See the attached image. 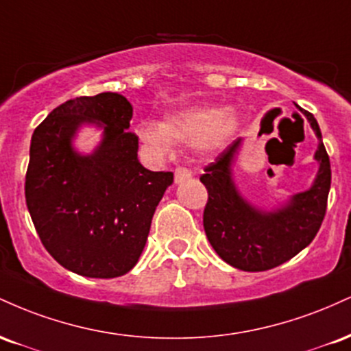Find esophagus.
Listing matches in <instances>:
<instances>
[{
  "mask_svg": "<svg viewBox=\"0 0 351 351\" xmlns=\"http://www.w3.org/2000/svg\"><path fill=\"white\" fill-rule=\"evenodd\" d=\"M189 178H191V170H188V168H184V167H176V170H175L176 183H183V181H186Z\"/></svg>",
  "mask_w": 351,
  "mask_h": 351,
  "instance_id": "esophagus-1",
  "label": "esophagus"
}]
</instances>
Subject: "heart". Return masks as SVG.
I'll return each mask as SVG.
<instances>
[{
	"mask_svg": "<svg viewBox=\"0 0 351 351\" xmlns=\"http://www.w3.org/2000/svg\"><path fill=\"white\" fill-rule=\"evenodd\" d=\"M237 128V117L232 110L215 107H193L168 115L162 123L145 122L138 135L155 150L168 152L171 143L198 145L204 152L224 147Z\"/></svg>",
	"mask_w": 351,
	"mask_h": 351,
	"instance_id": "heart-1",
	"label": "heart"
}]
</instances>
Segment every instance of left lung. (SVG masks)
Instances as JSON below:
<instances>
[{
    "mask_svg": "<svg viewBox=\"0 0 351 351\" xmlns=\"http://www.w3.org/2000/svg\"><path fill=\"white\" fill-rule=\"evenodd\" d=\"M300 110L318 138L315 160L320 167L307 191L297 193L289 203L271 213L259 211L247 203L237 191L231 173L243 138L234 140L219 153L199 178L208 189L203 213L208 241L224 263L241 271H269L287 263L312 243L325 217L332 183L330 160L315 117L304 108Z\"/></svg>",
    "mask_w": 351,
    "mask_h": 351,
    "instance_id": "obj_1",
    "label": "left lung"
}]
</instances>
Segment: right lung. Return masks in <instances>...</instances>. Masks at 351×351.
Instances as JSON below:
<instances>
[{
    "mask_svg": "<svg viewBox=\"0 0 351 351\" xmlns=\"http://www.w3.org/2000/svg\"><path fill=\"white\" fill-rule=\"evenodd\" d=\"M132 115V104L115 92L75 97L56 107L31 138L24 184L31 219L47 252L79 276L112 279L134 269L173 183L171 171L138 162ZM82 123L104 128L90 156L71 148Z\"/></svg>",
    "mask_w": 351,
    "mask_h": 351,
    "instance_id": "add662e5",
    "label": "right lung"
}]
</instances>
